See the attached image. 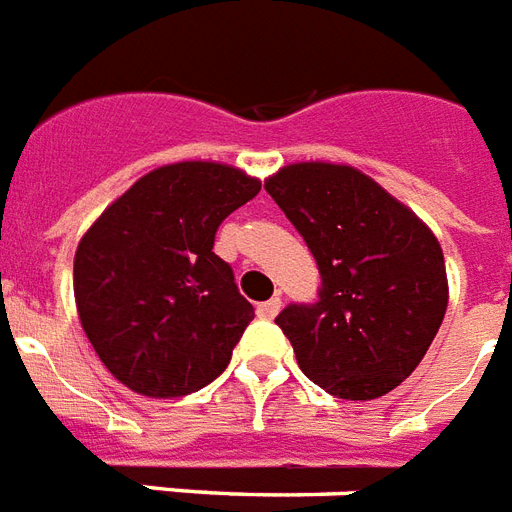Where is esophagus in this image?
<instances>
[{
	"mask_svg": "<svg viewBox=\"0 0 512 512\" xmlns=\"http://www.w3.org/2000/svg\"><path fill=\"white\" fill-rule=\"evenodd\" d=\"M280 309H282V298L275 296V298H269V301H264V304L256 306V314H259L261 320H275Z\"/></svg>",
	"mask_w": 512,
	"mask_h": 512,
	"instance_id": "34e87169",
	"label": "esophagus"
}]
</instances>
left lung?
Here are the masks:
<instances>
[{"mask_svg": "<svg viewBox=\"0 0 512 512\" xmlns=\"http://www.w3.org/2000/svg\"><path fill=\"white\" fill-rule=\"evenodd\" d=\"M264 190L304 235L322 275L317 304H293L275 320L298 367L338 399L388 394L420 365L447 312L436 235L346 163H288Z\"/></svg>", "mask_w": 512, "mask_h": 512, "instance_id": "1", "label": "left lung"}]
</instances>
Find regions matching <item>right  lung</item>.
I'll return each mask as SVG.
<instances>
[{"label":"right lung","mask_w":512,"mask_h":512,"mask_svg":"<svg viewBox=\"0 0 512 512\" xmlns=\"http://www.w3.org/2000/svg\"><path fill=\"white\" fill-rule=\"evenodd\" d=\"M261 182L216 161L158 166L110 203L73 259L81 327L110 375L142 396L208 386L253 320L214 235Z\"/></svg>","instance_id":"1"}]
</instances>
